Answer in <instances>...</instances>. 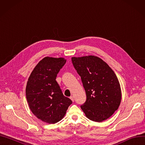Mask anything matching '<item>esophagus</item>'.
<instances>
[{"instance_id":"34e87169","label":"esophagus","mask_w":145,"mask_h":145,"mask_svg":"<svg viewBox=\"0 0 145 145\" xmlns=\"http://www.w3.org/2000/svg\"><path fill=\"white\" fill-rule=\"evenodd\" d=\"M70 99H71V100L72 102L74 101V98L73 96H71V97H70Z\"/></svg>"}]
</instances>
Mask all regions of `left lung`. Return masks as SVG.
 I'll return each mask as SVG.
<instances>
[{
  "mask_svg": "<svg viewBox=\"0 0 145 145\" xmlns=\"http://www.w3.org/2000/svg\"><path fill=\"white\" fill-rule=\"evenodd\" d=\"M71 60L87 95L81 109L91 121L100 123L107 120L118 108L121 101L120 84L114 71L96 56L73 57Z\"/></svg>",
  "mask_w": 145,
  "mask_h": 145,
  "instance_id": "1",
  "label": "left lung"
}]
</instances>
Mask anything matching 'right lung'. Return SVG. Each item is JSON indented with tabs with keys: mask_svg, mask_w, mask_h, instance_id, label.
Here are the masks:
<instances>
[{
	"mask_svg": "<svg viewBox=\"0 0 145 145\" xmlns=\"http://www.w3.org/2000/svg\"><path fill=\"white\" fill-rule=\"evenodd\" d=\"M65 58L46 57L39 61L27 81L25 94L30 110L38 119L55 124L63 119L72 101L65 97L56 81Z\"/></svg>",
	"mask_w": 145,
	"mask_h": 145,
	"instance_id": "right-lung-1",
	"label": "right lung"
}]
</instances>
